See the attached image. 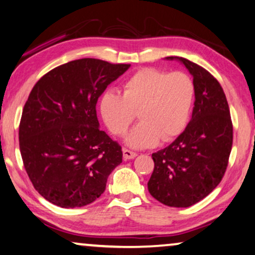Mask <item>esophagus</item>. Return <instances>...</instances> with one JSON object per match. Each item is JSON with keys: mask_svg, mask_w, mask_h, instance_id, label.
I'll list each match as a JSON object with an SVG mask.
<instances>
[{"mask_svg": "<svg viewBox=\"0 0 255 255\" xmlns=\"http://www.w3.org/2000/svg\"><path fill=\"white\" fill-rule=\"evenodd\" d=\"M122 152H124V158L126 159V161H127V159H133L137 156L136 152L131 151V150H129V149H126V148L122 150Z\"/></svg>", "mask_w": 255, "mask_h": 255, "instance_id": "34e87169", "label": "esophagus"}]
</instances>
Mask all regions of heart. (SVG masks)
Segmentation results:
<instances>
[{
	"label": "heart",
	"mask_w": 255,
	"mask_h": 255,
	"mask_svg": "<svg viewBox=\"0 0 255 255\" xmlns=\"http://www.w3.org/2000/svg\"><path fill=\"white\" fill-rule=\"evenodd\" d=\"M195 86L182 72L145 67L138 70L122 85V94L108 90L99 101L100 114L112 133L124 135L138 117L141 121L126 137L133 148L155 145L161 138L177 137L191 115Z\"/></svg>",
	"instance_id": "b5f03b06"
}]
</instances>
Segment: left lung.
I'll use <instances>...</instances> for the list:
<instances>
[{"label":"left lung","instance_id":"8db88e82","mask_svg":"<svg viewBox=\"0 0 255 255\" xmlns=\"http://www.w3.org/2000/svg\"><path fill=\"white\" fill-rule=\"evenodd\" d=\"M178 60L193 77L195 107L184 131L168 147L151 155L155 167L148 182L150 195L162 204L189 208L222 181L233 142V127L225 93L202 66Z\"/></svg>","mask_w":255,"mask_h":255}]
</instances>
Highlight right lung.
<instances>
[{
  "mask_svg": "<svg viewBox=\"0 0 255 255\" xmlns=\"http://www.w3.org/2000/svg\"><path fill=\"white\" fill-rule=\"evenodd\" d=\"M130 64L83 58L37 81L23 108L19 150L40 196L65 209L96 201L122 162V150L97 118L98 99Z\"/></svg>",
  "mask_w": 255,
  "mask_h": 255,
  "instance_id": "1",
  "label": "right lung"
}]
</instances>
